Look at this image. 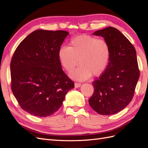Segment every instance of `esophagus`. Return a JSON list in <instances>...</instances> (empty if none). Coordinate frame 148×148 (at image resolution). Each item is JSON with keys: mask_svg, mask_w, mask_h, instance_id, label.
I'll use <instances>...</instances> for the list:
<instances>
[{"mask_svg": "<svg viewBox=\"0 0 148 148\" xmlns=\"http://www.w3.org/2000/svg\"><path fill=\"white\" fill-rule=\"evenodd\" d=\"M80 86H81V84L78 83H75V87L76 88H79Z\"/></svg>", "mask_w": 148, "mask_h": 148, "instance_id": "34e87169", "label": "esophagus"}]
</instances>
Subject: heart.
Here are the masks:
<instances>
[{
  "instance_id": "heart-1",
  "label": "heart",
  "mask_w": 148,
  "mask_h": 148,
  "mask_svg": "<svg viewBox=\"0 0 148 148\" xmlns=\"http://www.w3.org/2000/svg\"><path fill=\"white\" fill-rule=\"evenodd\" d=\"M111 56L110 44L106 39L82 34L71 39L70 46H61L58 58L61 66L71 73L79 64L71 77L77 81H85L91 77L104 73Z\"/></svg>"
}]
</instances>
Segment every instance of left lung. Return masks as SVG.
I'll list each match as a JSON object with an SVG mask.
<instances>
[{
  "mask_svg": "<svg viewBox=\"0 0 148 148\" xmlns=\"http://www.w3.org/2000/svg\"><path fill=\"white\" fill-rule=\"evenodd\" d=\"M92 34L109 42L111 56L104 72L92 83L95 91L89 104L101 115L115 114L126 107L134 96L140 77L136 52L129 40L115 28L107 27Z\"/></svg>",
  "mask_w": 148,
  "mask_h": 148,
  "instance_id": "8db88e82",
  "label": "left lung"
}]
</instances>
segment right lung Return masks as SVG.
<instances>
[{
	"label": "right lung",
	"mask_w": 148,
	"mask_h": 148,
	"mask_svg": "<svg viewBox=\"0 0 148 148\" xmlns=\"http://www.w3.org/2000/svg\"><path fill=\"white\" fill-rule=\"evenodd\" d=\"M69 33L38 29L21 42L10 63L12 90L21 107L31 115L54 114L74 88L62 70L58 51Z\"/></svg>",
	"instance_id": "1"
}]
</instances>
